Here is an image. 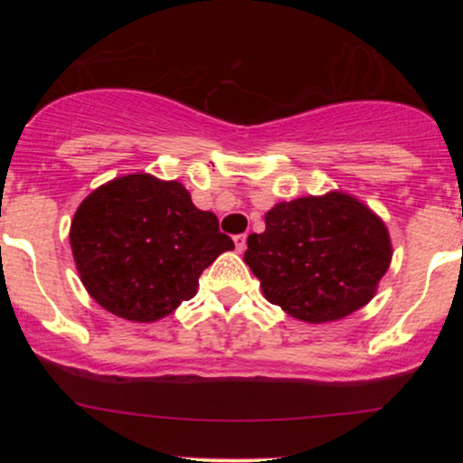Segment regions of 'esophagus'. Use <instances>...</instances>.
Here are the masks:
<instances>
[{"mask_svg":"<svg viewBox=\"0 0 463 463\" xmlns=\"http://www.w3.org/2000/svg\"><path fill=\"white\" fill-rule=\"evenodd\" d=\"M235 248L237 252H243V250H246V235H235Z\"/></svg>","mask_w":463,"mask_h":463,"instance_id":"1","label":"esophagus"}]
</instances>
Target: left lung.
I'll use <instances>...</instances> for the list:
<instances>
[{"instance_id": "1", "label": "left lung", "mask_w": 463, "mask_h": 463, "mask_svg": "<svg viewBox=\"0 0 463 463\" xmlns=\"http://www.w3.org/2000/svg\"><path fill=\"white\" fill-rule=\"evenodd\" d=\"M390 259L383 222L337 191L276 204L265 215V231L248 237L243 254L265 298L313 324L361 309L374 296Z\"/></svg>"}]
</instances>
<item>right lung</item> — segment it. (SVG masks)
I'll return each instance as SVG.
<instances>
[{
    "label": "right lung",
    "mask_w": 463,
    "mask_h": 463,
    "mask_svg": "<svg viewBox=\"0 0 463 463\" xmlns=\"http://www.w3.org/2000/svg\"><path fill=\"white\" fill-rule=\"evenodd\" d=\"M69 239L91 298L132 322L161 320L194 298L200 274L235 248L183 184L147 174L95 189L78 206Z\"/></svg>",
    "instance_id": "add662e5"
}]
</instances>
